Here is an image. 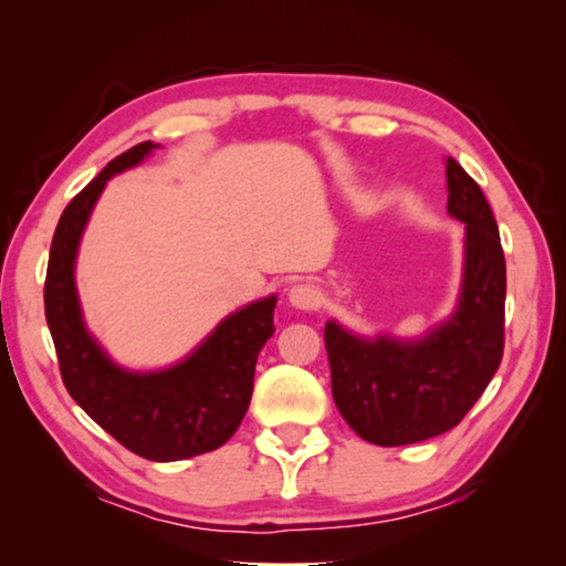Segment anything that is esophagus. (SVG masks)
<instances>
[{
    "mask_svg": "<svg viewBox=\"0 0 566 566\" xmlns=\"http://www.w3.org/2000/svg\"><path fill=\"white\" fill-rule=\"evenodd\" d=\"M286 296H290V304L294 310H317L319 306V290L310 282L292 284Z\"/></svg>",
    "mask_w": 566,
    "mask_h": 566,
    "instance_id": "obj_1",
    "label": "esophagus"
}]
</instances>
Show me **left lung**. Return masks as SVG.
I'll return each instance as SVG.
<instances>
[{"instance_id":"obj_1","label":"left lung","mask_w":566,"mask_h":566,"mask_svg":"<svg viewBox=\"0 0 566 566\" xmlns=\"http://www.w3.org/2000/svg\"><path fill=\"white\" fill-rule=\"evenodd\" d=\"M447 212L464 224L462 282L449 317L419 337L352 332L329 319L332 397L344 421L379 447L415 444L464 419L500 369L506 266L492 207L476 181L444 159Z\"/></svg>"}]
</instances>
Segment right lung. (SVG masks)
<instances>
[{"label":"right lung","mask_w":566,"mask_h":566,"mask_svg":"<svg viewBox=\"0 0 566 566\" xmlns=\"http://www.w3.org/2000/svg\"><path fill=\"white\" fill-rule=\"evenodd\" d=\"M155 149V142H142L124 151L66 205L50 249L44 312L62 379L76 405L134 454L179 462L222 447L242 424L256 357L274 334L276 294L227 314L195 349L167 367H124L94 337L74 276L84 229L107 181L139 167Z\"/></svg>","instance_id":"1"}]
</instances>
